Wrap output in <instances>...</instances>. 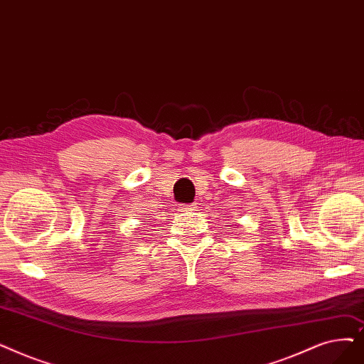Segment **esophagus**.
I'll return each mask as SVG.
<instances>
[{
  "label": "esophagus",
  "instance_id": "esophagus-1",
  "mask_svg": "<svg viewBox=\"0 0 364 364\" xmlns=\"http://www.w3.org/2000/svg\"><path fill=\"white\" fill-rule=\"evenodd\" d=\"M181 211H196V203H192V205H186V207H180Z\"/></svg>",
  "mask_w": 364,
  "mask_h": 364
}]
</instances>
